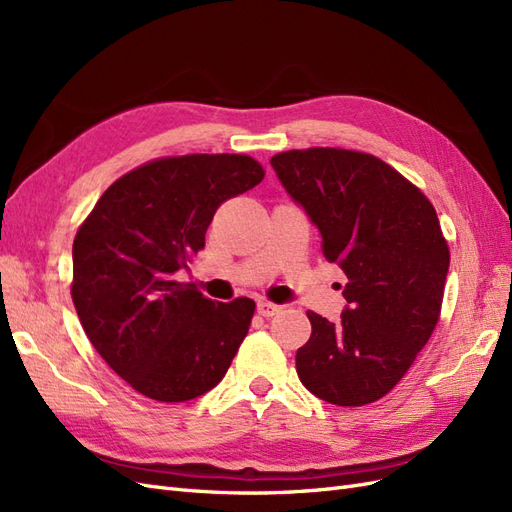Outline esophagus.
<instances>
[{"instance_id": "1", "label": "esophagus", "mask_w": 512, "mask_h": 512, "mask_svg": "<svg viewBox=\"0 0 512 512\" xmlns=\"http://www.w3.org/2000/svg\"><path fill=\"white\" fill-rule=\"evenodd\" d=\"M258 314L260 316H265V318H271V316H275V314H280L282 312V305H277V303H271V301H258Z\"/></svg>"}]
</instances>
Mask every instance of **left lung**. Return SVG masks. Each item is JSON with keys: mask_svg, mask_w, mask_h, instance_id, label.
<instances>
[{"mask_svg": "<svg viewBox=\"0 0 512 512\" xmlns=\"http://www.w3.org/2000/svg\"><path fill=\"white\" fill-rule=\"evenodd\" d=\"M271 166L318 226L324 258L348 277L342 320L307 312L299 380L335 406L374 404L406 376L440 320L451 252L438 213L371 153L292 149Z\"/></svg>", "mask_w": 512, "mask_h": 512, "instance_id": "left-lung-1", "label": "left lung"}]
</instances>
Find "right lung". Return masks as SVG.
<instances>
[{
    "label": "right lung",
    "instance_id": "obj_1",
    "mask_svg": "<svg viewBox=\"0 0 512 512\" xmlns=\"http://www.w3.org/2000/svg\"><path fill=\"white\" fill-rule=\"evenodd\" d=\"M262 179L265 168L243 153L156 158L119 177L76 230V314L91 346L134 391L175 404L224 378L256 303H215L177 271L205 247L224 200Z\"/></svg>",
    "mask_w": 512,
    "mask_h": 512
}]
</instances>
